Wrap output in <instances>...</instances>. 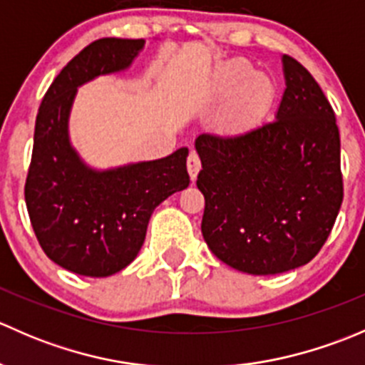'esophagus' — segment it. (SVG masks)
<instances>
[{
	"label": "esophagus",
	"instance_id": "esophagus-1",
	"mask_svg": "<svg viewBox=\"0 0 365 365\" xmlns=\"http://www.w3.org/2000/svg\"><path fill=\"white\" fill-rule=\"evenodd\" d=\"M187 169H189L190 180H196L197 173L201 169V159L196 152H190L189 157H187Z\"/></svg>",
	"mask_w": 365,
	"mask_h": 365
}]
</instances>
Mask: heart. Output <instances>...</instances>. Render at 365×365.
Wrapping results in <instances>:
<instances>
[{
  "instance_id": "obj_1",
  "label": "heart",
  "mask_w": 365,
  "mask_h": 365,
  "mask_svg": "<svg viewBox=\"0 0 365 365\" xmlns=\"http://www.w3.org/2000/svg\"><path fill=\"white\" fill-rule=\"evenodd\" d=\"M213 88L220 95L235 91L230 102V116L240 123L259 116L274 97V83L270 77L254 72L251 65L242 60L220 65L213 77Z\"/></svg>"
}]
</instances>
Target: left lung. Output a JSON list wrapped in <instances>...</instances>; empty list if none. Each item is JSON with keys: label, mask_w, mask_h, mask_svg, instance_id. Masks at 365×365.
I'll use <instances>...</instances> for the list:
<instances>
[{"label": "left lung", "mask_w": 365, "mask_h": 365, "mask_svg": "<svg viewBox=\"0 0 365 365\" xmlns=\"http://www.w3.org/2000/svg\"><path fill=\"white\" fill-rule=\"evenodd\" d=\"M282 65L277 120L196 139L201 233L220 261L252 275L309 263L329 238L344 194L336 113L304 65L288 54Z\"/></svg>", "instance_id": "8db88e82"}]
</instances>
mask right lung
Segmentation results:
<instances>
[{"label":"right lung","mask_w":365,"mask_h":365,"mask_svg":"<svg viewBox=\"0 0 365 365\" xmlns=\"http://www.w3.org/2000/svg\"><path fill=\"white\" fill-rule=\"evenodd\" d=\"M143 38H101L65 65L42 98L24 185L29 220L49 259L88 277H108L134 261L153 210L183 190L189 150L164 159L93 171L68 143L77 86L132 63Z\"/></svg>","instance_id":"obj_1"}]
</instances>
